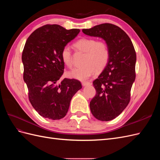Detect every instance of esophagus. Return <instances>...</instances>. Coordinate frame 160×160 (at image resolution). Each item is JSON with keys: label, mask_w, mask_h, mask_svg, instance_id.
Wrapping results in <instances>:
<instances>
[{"label": "esophagus", "mask_w": 160, "mask_h": 160, "mask_svg": "<svg viewBox=\"0 0 160 160\" xmlns=\"http://www.w3.org/2000/svg\"><path fill=\"white\" fill-rule=\"evenodd\" d=\"M82 85H83V86L90 85H91V83H90V82H88V81H83V82H82Z\"/></svg>", "instance_id": "1"}]
</instances>
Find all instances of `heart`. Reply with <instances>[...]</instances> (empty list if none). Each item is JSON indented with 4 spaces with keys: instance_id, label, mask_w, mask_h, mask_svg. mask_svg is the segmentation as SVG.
Masks as SVG:
<instances>
[{
    "instance_id": "obj_1",
    "label": "heart",
    "mask_w": 160,
    "mask_h": 160,
    "mask_svg": "<svg viewBox=\"0 0 160 160\" xmlns=\"http://www.w3.org/2000/svg\"><path fill=\"white\" fill-rule=\"evenodd\" d=\"M77 49L85 52L84 65L76 67L68 72L69 77L78 80H85L93 75L97 70H102L107 65L110 57L109 46L104 41H98L93 38H82L74 44ZM62 62L68 67L72 65L71 47L65 45L61 51Z\"/></svg>"
}]
</instances>
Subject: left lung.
<instances>
[{"label":"left lung","instance_id":"obj_1","mask_svg":"<svg viewBox=\"0 0 160 160\" xmlns=\"http://www.w3.org/2000/svg\"><path fill=\"white\" fill-rule=\"evenodd\" d=\"M82 31L87 35L102 38L109 48L108 64L93 82L96 95L89 104L96 119L108 122L122 113L129 103L135 79L136 53L129 36L113 24H101Z\"/></svg>","mask_w":160,"mask_h":160}]
</instances>
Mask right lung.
<instances>
[{"instance_id":"obj_1","label":"right lung","mask_w":160,"mask_h":160,"mask_svg":"<svg viewBox=\"0 0 160 160\" xmlns=\"http://www.w3.org/2000/svg\"><path fill=\"white\" fill-rule=\"evenodd\" d=\"M80 32L67 30L59 25H46L28 37L22 54L23 79L28 91V99L42 117L57 120L63 118L71 100L82 88L81 82L65 78V64L61 52Z\"/></svg>"}]
</instances>
